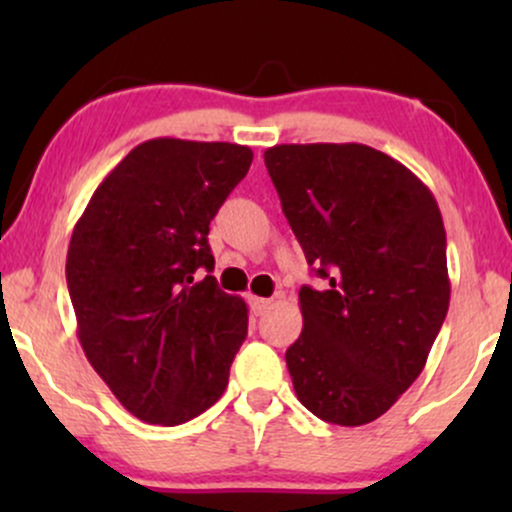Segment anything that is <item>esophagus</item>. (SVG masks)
<instances>
[{"mask_svg": "<svg viewBox=\"0 0 512 512\" xmlns=\"http://www.w3.org/2000/svg\"><path fill=\"white\" fill-rule=\"evenodd\" d=\"M269 305H272V301H269V298H257V296L250 298V308H252V313H255V315H262L264 310L269 308Z\"/></svg>", "mask_w": 512, "mask_h": 512, "instance_id": "obj_1", "label": "esophagus"}]
</instances>
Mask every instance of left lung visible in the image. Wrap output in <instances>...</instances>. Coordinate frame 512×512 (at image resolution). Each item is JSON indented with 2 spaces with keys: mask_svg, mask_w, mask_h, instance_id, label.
<instances>
[{
  "mask_svg": "<svg viewBox=\"0 0 512 512\" xmlns=\"http://www.w3.org/2000/svg\"><path fill=\"white\" fill-rule=\"evenodd\" d=\"M264 163L325 279L298 291L293 390L317 419L370 424L419 378L448 315L443 216L424 182L366 144H279Z\"/></svg>",
  "mask_w": 512,
  "mask_h": 512,
  "instance_id": "obj_1",
  "label": "left lung"
}]
</instances>
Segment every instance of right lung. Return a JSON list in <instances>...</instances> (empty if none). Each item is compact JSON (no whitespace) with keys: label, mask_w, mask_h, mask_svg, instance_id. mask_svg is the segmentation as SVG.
Returning <instances> with one entry per match:
<instances>
[{"label":"right lung","mask_w":512,"mask_h":512,"mask_svg":"<svg viewBox=\"0 0 512 512\" xmlns=\"http://www.w3.org/2000/svg\"><path fill=\"white\" fill-rule=\"evenodd\" d=\"M250 163L248 146L149 139L110 170L74 226L67 286L79 342L146 424H185L228 385L248 305L211 276L207 236Z\"/></svg>","instance_id":"add662e5"}]
</instances>
